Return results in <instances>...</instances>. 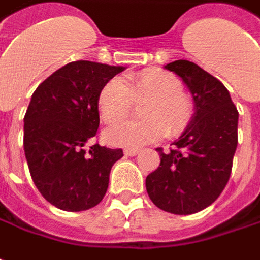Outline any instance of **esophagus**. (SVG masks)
Segmentation results:
<instances>
[{"instance_id": "34e87169", "label": "esophagus", "mask_w": 260, "mask_h": 260, "mask_svg": "<svg viewBox=\"0 0 260 260\" xmlns=\"http://www.w3.org/2000/svg\"><path fill=\"white\" fill-rule=\"evenodd\" d=\"M123 152H125V155H126V157H132V155L138 154V148H132V147H128V148H125V150H123Z\"/></svg>"}]
</instances>
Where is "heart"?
I'll return each instance as SVG.
<instances>
[{"instance_id":"b5f03b06","label":"heart","mask_w":260,"mask_h":260,"mask_svg":"<svg viewBox=\"0 0 260 260\" xmlns=\"http://www.w3.org/2000/svg\"><path fill=\"white\" fill-rule=\"evenodd\" d=\"M150 99L142 109V122H125L108 131L106 140L120 147H140L167 137H177L186 129L193 108L183 93L182 81L170 73L147 68L140 73L113 78L102 87L97 108L108 125L128 118L132 102Z\"/></svg>"}]
</instances>
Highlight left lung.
Segmentation results:
<instances>
[{
	"instance_id": "left-lung-1",
	"label": "left lung",
	"mask_w": 260,
	"mask_h": 260,
	"mask_svg": "<svg viewBox=\"0 0 260 260\" xmlns=\"http://www.w3.org/2000/svg\"><path fill=\"white\" fill-rule=\"evenodd\" d=\"M189 88L193 115L173 148L160 152V166L145 179L148 197L163 211L189 215L209 207L227 185L237 148L239 112L229 90L197 63L164 65Z\"/></svg>"
}]
</instances>
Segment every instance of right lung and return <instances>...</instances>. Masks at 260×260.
Listing matches in <instances>:
<instances>
[{
    "label": "right lung",
    "instance_id": "add662e5",
    "mask_svg": "<svg viewBox=\"0 0 260 260\" xmlns=\"http://www.w3.org/2000/svg\"><path fill=\"white\" fill-rule=\"evenodd\" d=\"M125 67L91 61L67 63L35 90L24 116V154L42 197L56 208L78 212L103 199L120 148L99 144L96 135L102 87Z\"/></svg>",
    "mask_w": 260,
    "mask_h": 260
}]
</instances>
